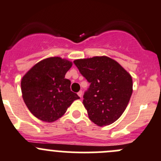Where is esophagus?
I'll return each instance as SVG.
<instances>
[{"mask_svg": "<svg viewBox=\"0 0 161 161\" xmlns=\"http://www.w3.org/2000/svg\"><path fill=\"white\" fill-rule=\"evenodd\" d=\"M77 95L80 96V97L81 98V97H82V95H83V92H82V91H80L79 92L77 93Z\"/></svg>", "mask_w": 161, "mask_h": 161, "instance_id": "obj_1", "label": "esophagus"}]
</instances>
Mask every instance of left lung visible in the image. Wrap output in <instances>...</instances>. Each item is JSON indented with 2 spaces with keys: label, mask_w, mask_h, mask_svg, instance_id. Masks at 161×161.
Listing matches in <instances>:
<instances>
[{
  "label": "left lung",
  "mask_w": 161,
  "mask_h": 161,
  "mask_svg": "<svg viewBox=\"0 0 161 161\" xmlns=\"http://www.w3.org/2000/svg\"><path fill=\"white\" fill-rule=\"evenodd\" d=\"M73 62L90 83L83 99L90 120L99 126L112 124L122 115L131 97V75L107 56L76 59Z\"/></svg>",
  "instance_id": "1"
}]
</instances>
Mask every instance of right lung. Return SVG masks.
Masks as SVG:
<instances>
[{
  "label": "right lung",
  "mask_w": 161,
  "mask_h": 161,
  "mask_svg": "<svg viewBox=\"0 0 161 161\" xmlns=\"http://www.w3.org/2000/svg\"><path fill=\"white\" fill-rule=\"evenodd\" d=\"M73 65L67 59L51 57L34 65L21 80L25 104L34 116L47 122L62 117L72 103L80 99L70 90L65 73Z\"/></svg>",
  "instance_id": "add662e5"
}]
</instances>
